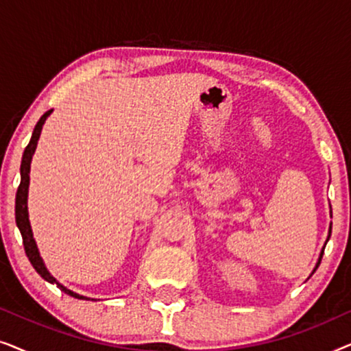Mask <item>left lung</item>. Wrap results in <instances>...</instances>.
<instances>
[{
	"instance_id": "left-lung-1",
	"label": "left lung",
	"mask_w": 351,
	"mask_h": 351,
	"mask_svg": "<svg viewBox=\"0 0 351 351\" xmlns=\"http://www.w3.org/2000/svg\"><path fill=\"white\" fill-rule=\"evenodd\" d=\"M330 228H332V227H330ZM330 228H329V237H330ZM323 254H324V251L321 252V256H319V261H318V265H316V268L319 267V263H321V258H323Z\"/></svg>"
}]
</instances>
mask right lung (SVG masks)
Masks as SVG:
<instances>
[{"mask_svg": "<svg viewBox=\"0 0 351 351\" xmlns=\"http://www.w3.org/2000/svg\"><path fill=\"white\" fill-rule=\"evenodd\" d=\"M51 112H52V110H47V112L40 118V121L36 123L35 131H33V136L30 138V143H28L25 152H23L22 165H21V185H19L17 195H16V223H17L19 230H21V234H22V239H23V247H25V254H27L28 261H30L33 268H35V270L38 271V275H40L43 280H46L47 282L57 285V287H60V289L64 291L65 294L75 297V299H86V300H88V297H83V295L76 294V292H71L70 289H66V287L62 286L60 282H57L54 276H51V273L47 271V268L45 267V263H43V261H41L40 252H38V249H36L35 239H33L30 222H28L27 195H28V182H30V176H28V174H30V162H32L33 153H35L38 138H40L43 124H45L46 118L49 117Z\"/></svg>", "mask_w": 351, "mask_h": 351, "instance_id": "1", "label": "right lung"}]
</instances>
